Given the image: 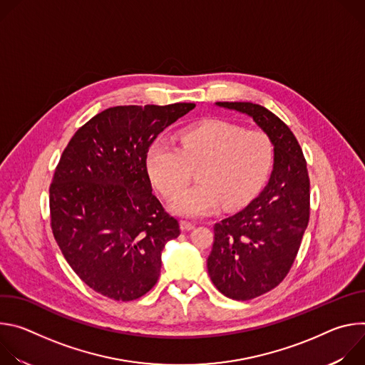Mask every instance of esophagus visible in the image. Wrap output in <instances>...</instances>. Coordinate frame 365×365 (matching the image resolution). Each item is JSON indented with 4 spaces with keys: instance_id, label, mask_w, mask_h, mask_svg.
<instances>
[{
    "instance_id": "1",
    "label": "esophagus",
    "mask_w": 365,
    "mask_h": 365,
    "mask_svg": "<svg viewBox=\"0 0 365 365\" xmlns=\"http://www.w3.org/2000/svg\"><path fill=\"white\" fill-rule=\"evenodd\" d=\"M195 228V224L193 222H189V221H180V230L182 231H190Z\"/></svg>"
}]
</instances>
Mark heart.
Listing matches in <instances>:
<instances>
[{
  "label": "heart",
  "mask_w": 365,
  "mask_h": 365,
  "mask_svg": "<svg viewBox=\"0 0 365 365\" xmlns=\"http://www.w3.org/2000/svg\"><path fill=\"white\" fill-rule=\"evenodd\" d=\"M274 162V145L259 130L211 121L189 127L179 147L158 138L145 154L150 180L165 196L182 188L197 168L200 183L176 195L169 207L182 217L211 214L222 203L227 210L252 200L266 185Z\"/></svg>",
  "instance_id": "b5f03b06"
}]
</instances>
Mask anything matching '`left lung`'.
I'll return each mask as SVG.
<instances>
[{"instance_id":"left-lung-1","label":"left lung","mask_w":365,"mask_h":365,"mask_svg":"<svg viewBox=\"0 0 365 365\" xmlns=\"http://www.w3.org/2000/svg\"><path fill=\"white\" fill-rule=\"evenodd\" d=\"M250 117L272 140L274 162L269 183L244 210L214 225L207 273L234 300H250L274 289L289 273L309 222V176L290 128L252 102H215Z\"/></svg>"}]
</instances>
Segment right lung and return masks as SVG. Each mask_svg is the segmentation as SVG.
Listing matches in <instances>:
<instances>
[{
	"label": "right lung",
	"mask_w": 365,
	"mask_h": 365,
	"mask_svg": "<svg viewBox=\"0 0 365 365\" xmlns=\"http://www.w3.org/2000/svg\"><path fill=\"white\" fill-rule=\"evenodd\" d=\"M195 103L113 107L71 138L50 185L55 240L92 290L128 302L160 276L162 251L179 222L151 193L145 154Z\"/></svg>",
	"instance_id": "1"
}]
</instances>
